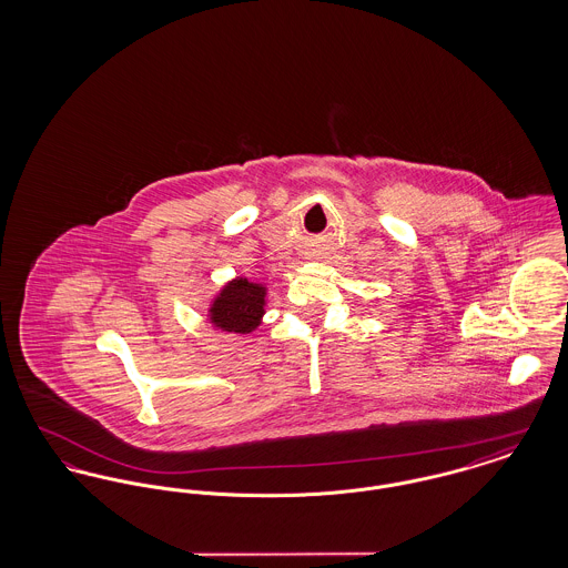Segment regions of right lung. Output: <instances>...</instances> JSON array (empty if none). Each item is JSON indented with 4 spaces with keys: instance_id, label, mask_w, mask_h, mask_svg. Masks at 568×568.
Wrapping results in <instances>:
<instances>
[{
    "instance_id": "1",
    "label": "right lung",
    "mask_w": 568,
    "mask_h": 568,
    "mask_svg": "<svg viewBox=\"0 0 568 568\" xmlns=\"http://www.w3.org/2000/svg\"><path fill=\"white\" fill-rule=\"evenodd\" d=\"M266 287L248 278L230 281L211 304V324L234 334L253 332L264 315Z\"/></svg>"
}]
</instances>
